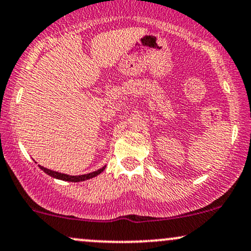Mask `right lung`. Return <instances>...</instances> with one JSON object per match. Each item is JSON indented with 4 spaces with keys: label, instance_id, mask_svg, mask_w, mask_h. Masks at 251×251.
I'll return each instance as SVG.
<instances>
[{
    "label": "right lung",
    "instance_id": "right-lung-1",
    "mask_svg": "<svg viewBox=\"0 0 251 251\" xmlns=\"http://www.w3.org/2000/svg\"><path fill=\"white\" fill-rule=\"evenodd\" d=\"M39 166H40V169H41L43 172H46V174H47L48 176H50V177L56 178V179H60V180L74 181V183H77V181H82V180H87V179H91V178H93V177H97V176L101 174V172L106 168V165H105V166H102L101 169L97 170V171L91 172V174L80 175V176H70V175H66V174H61V172L53 171V170H50V169H47V168H43V166H41V165H39Z\"/></svg>",
    "mask_w": 251,
    "mask_h": 251
}]
</instances>
